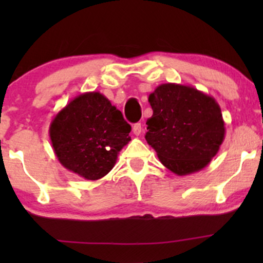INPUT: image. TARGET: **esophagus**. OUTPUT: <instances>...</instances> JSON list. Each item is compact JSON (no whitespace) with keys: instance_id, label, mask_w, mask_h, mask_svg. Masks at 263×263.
Listing matches in <instances>:
<instances>
[{"instance_id":"1","label":"esophagus","mask_w":263,"mask_h":263,"mask_svg":"<svg viewBox=\"0 0 263 263\" xmlns=\"http://www.w3.org/2000/svg\"><path fill=\"white\" fill-rule=\"evenodd\" d=\"M141 132H142L141 123H135L134 125H133V133H134V135L139 136L140 134H141Z\"/></svg>"}]
</instances>
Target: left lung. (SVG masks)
I'll return each mask as SVG.
<instances>
[{"mask_svg":"<svg viewBox=\"0 0 263 263\" xmlns=\"http://www.w3.org/2000/svg\"><path fill=\"white\" fill-rule=\"evenodd\" d=\"M153 115L146 141L161 164L178 176L206 167L225 138L221 110L213 97L179 84H161L151 93Z\"/></svg>","mask_w":263,"mask_h":263,"instance_id":"8db88e82","label":"left lung"}]
</instances>
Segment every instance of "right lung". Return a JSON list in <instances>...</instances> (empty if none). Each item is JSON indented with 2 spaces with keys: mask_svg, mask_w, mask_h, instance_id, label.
I'll use <instances>...</instances> for the list:
<instances>
[{
  "mask_svg": "<svg viewBox=\"0 0 263 263\" xmlns=\"http://www.w3.org/2000/svg\"><path fill=\"white\" fill-rule=\"evenodd\" d=\"M132 127L99 92L70 100L50 123L53 152L62 166L88 181L112 170L120 151L130 141Z\"/></svg>",
  "mask_w": 263,
  "mask_h": 263,
  "instance_id": "obj_1",
  "label": "right lung"
}]
</instances>
